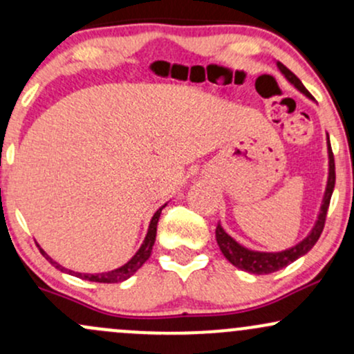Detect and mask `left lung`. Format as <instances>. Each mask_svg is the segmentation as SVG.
Returning a JSON list of instances; mask_svg holds the SVG:
<instances>
[{
	"mask_svg": "<svg viewBox=\"0 0 354 354\" xmlns=\"http://www.w3.org/2000/svg\"><path fill=\"white\" fill-rule=\"evenodd\" d=\"M278 70L281 71V75L290 81L293 86L298 89L299 93H303L308 100L315 101V98L308 93V89L303 86V83L299 81L296 76L288 70L284 64H281L278 61L276 63ZM326 146H328V181H326V188H324V194L323 200H321V206L318 211V218H316L315 225L310 233L304 236L301 241L296 243L295 246L288 248V250L283 251H276V253H266V251H254V250H248L243 245H239L234 238H231L225 230H223L221 225H218L216 228V241L219 250H221L223 256L231 263L233 266L239 268V270L246 271V273L251 274H270L274 273V271L283 270L288 265L296 261L298 258H301L311 250L313 246L316 245L321 233H323L324 228V219H326V213H328V206H330V200L333 189H335V158H333V151H331V145H330V136L326 133Z\"/></svg>",
	"mask_w": 354,
	"mask_h": 354,
	"instance_id": "8db88e82",
	"label": "left lung"
}]
</instances>
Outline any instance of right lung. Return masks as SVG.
Wrapping results in <instances>:
<instances>
[{"label": "right lung", "instance_id": "obj_1", "mask_svg": "<svg viewBox=\"0 0 354 354\" xmlns=\"http://www.w3.org/2000/svg\"><path fill=\"white\" fill-rule=\"evenodd\" d=\"M166 205L161 206L160 209L156 211V213L153 214L151 221H149V226H148V233H146L145 236V241L143 245L140 246V250L136 251L135 256H133L131 259H129L128 263H124L123 266L116 268V270H111V271H104V273H76V271L73 270H68V268L58 265L56 261H53V258H50L46 253H44V250L41 246H39V251H41V254L44 258L48 259V261L51 263L53 266L56 268V270L63 271V273H68L71 276H76V278H81V279H88V281H95V283H121L124 281V279H128L129 276H133L136 273L138 270H140L141 266L145 265L146 261H148V258L151 256V251H153V245H154V239H156V226H158V219H160V214H161V209L165 208Z\"/></svg>", "mask_w": 354, "mask_h": 354}]
</instances>
